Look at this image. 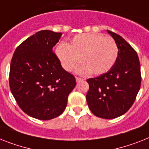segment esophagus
Masks as SVG:
<instances>
[{
	"instance_id": "esophagus-1",
	"label": "esophagus",
	"mask_w": 149,
	"mask_h": 149,
	"mask_svg": "<svg viewBox=\"0 0 149 149\" xmlns=\"http://www.w3.org/2000/svg\"><path fill=\"white\" fill-rule=\"evenodd\" d=\"M83 81V79H82L81 77H76V81H77V82H79V81Z\"/></svg>"
}]
</instances>
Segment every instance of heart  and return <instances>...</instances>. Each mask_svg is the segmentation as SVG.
Here are the masks:
<instances>
[{
    "label": "heart",
    "instance_id": "obj_1",
    "mask_svg": "<svg viewBox=\"0 0 149 149\" xmlns=\"http://www.w3.org/2000/svg\"><path fill=\"white\" fill-rule=\"evenodd\" d=\"M119 49L113 38L101 34L84 33L75 36L70 45L61 43L56 49V55L66 71H72L81 61L77 69L80 74L98 75L106 73L114 65Z\"/></svg>",
    "mask_w": 149,
    "mask_h": 149
}]
</instances>
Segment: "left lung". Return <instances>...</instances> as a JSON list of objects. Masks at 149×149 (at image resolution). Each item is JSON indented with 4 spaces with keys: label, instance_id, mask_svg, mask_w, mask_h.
I'll list each match as a JSON object with an SVG mask.
<instances>
[{
    "label": "left lung",
    "instance_id": "1",
    "mask_svg": "<svg viewBox=\"0 0 149 149\" xmlns=\"http://www.w3.org/2000/svg\"><path fill=\"white\" fill-rule=\"evenodd\" d=\"M119 49L116 63L107 73L88 78L87 103L92 113L114 119L130 110L141 86V68L137 52L123 38L107 30Z\"/></svg>",
    "mask_w": 149,
    "mask_h": 149
}]
</instances>
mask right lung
Returning a JSON list of instances; mask_svg holds the SVG:
<instances>
[{
	"mask_svg": "<svg viewBox=\"0 0 149 149\" xmlns=\"http://www.w3.org/2000/svg\"><path fill=\"white\" fill-rule=\"evenodd\" d=\"M61 33L42 30L17 46L10 68L11 93L24 113L42 120H52L65 109L75 77L64 70L52 48Z\"/></svg>",
	"mask_w": 149,
	"mask_h": 149,
	"instance_id": "add662e5",
	"label": "right lung"
}]
</instances>
